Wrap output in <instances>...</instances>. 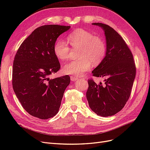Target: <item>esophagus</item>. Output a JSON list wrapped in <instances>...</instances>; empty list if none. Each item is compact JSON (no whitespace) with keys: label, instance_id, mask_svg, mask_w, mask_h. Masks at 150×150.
I'll return each mask as SVG.
<instances>
[{"label":"esophagus","instance_id":"obj_1","mask_svg":"<svg viewBox=\"0 0 150 150\" xmlns=\"http://www.w3.org/2000/svg\"><path fill=\"white\" fill-rule=\"evenodd\" d=\"M70 78H71V80L72 81H76L77 80H78V77H76V76H71Z\"/></svg>","mask_w":150,"mask_h":150}]
</instances>
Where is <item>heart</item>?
I'll return each instance as SVG.
<instances>
[{
    "instance_id": "heart-1",
    "label": "heart",
    "mask_w": 150,
    "mask_h": 150,
    "mask_svg": "<svg viewBox=\"0 0 150 150\" xmlns=\"http://www.w3.org/2000/svg\"><path fill=\"white\" fill-rule=\"evenodd\" d=\"M67 39L73 49L79 48L78 57L63 67L64 74L81 76L84 75L93 65H98L103 61L106 54V44L98 35L84 29H77L70 33ZM71 49L66 41L58 39L54 46L56 56L61 61L69 59Z\"/></svg>"
}]
</instances>
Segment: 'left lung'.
Returning a JSON list of instances; mask_svg holds the SVG:
<instances>
[{"instance_id":"1","label":"left lung","mask_w":150,"mask_h":150,"mask_svg":"<svg viewBox=\"0 0 150 150\" xmlns=\"http://www.w3.org/2000/svg\"><path fill=\"white\" fill-rule=\"evenodd\" d=\"M102 28L106 39V54L92 71L95 77L105 78L104 84L88 79L86 92L89 106L97 115L112 116L120 111L130 96L136 76L133 56L123 39L108 25L93 23Z\"/></svg>"}]
</instances>
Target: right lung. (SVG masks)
Masks as SVG:
<instances>
[{
	"label": "right lung",
	"mask_w": 150,
	"mask_h": 150,
	"mask_svg": "<svg viewBox=\"0 0 150 150\" xmlns=\"http://www.w3.org/2000/svg\"><path fill=\"white\" fill-rule=\"evenodd\" d=\"M71 26L45 25L39 27L18 49L13 62L12 87L22 107L39 119L54 117L70 83L68 75L49 78L61 68L54 52L57 38Z\"/></svg>",
	"instance_id": "add662e5"
}]
</instances>
